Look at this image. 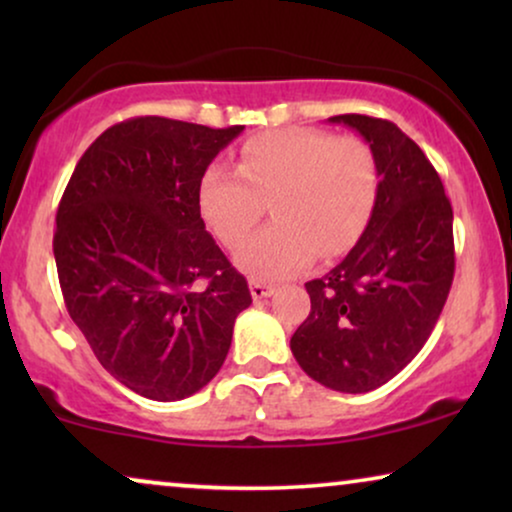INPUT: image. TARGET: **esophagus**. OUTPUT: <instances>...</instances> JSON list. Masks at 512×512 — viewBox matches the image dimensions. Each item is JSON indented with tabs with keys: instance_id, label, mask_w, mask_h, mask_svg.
<instances>
[{
	"instance_id": "34e87169",
	"label": "esophagus",
	"mask_w": 512,
	"mask_h": 512,
	"mask_svg": "<svg viewBox=\"0 0 512 512\" xmlns=\"http://www.w3.org/2000/svg\"><path fill=\"white\" fill-rule=\"evenodd\" d=\"M249 289H251V298L256 300H265V298H270L272 293H275V289H272L270 284H265V282H261V279H251L249 282Z\"/></svg>"
}]
</instances>
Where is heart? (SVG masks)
Returning a JSON list of instances; mask_svg holds the SVG:
<instances>
[{
  "instance_id": "obj_1",
  "label": "heart",
  "mask_w": 512,
  "mask_h": 512,
  "mask_svg": "<svg viewBox=\"0 0 512 512\" xmlns=\"http://www.w3.org/2000/svg\"><path fill=\"white\" fill-rule=\"evenodd\" d=\"M380 170L359 137L314 128H282L251 137L237 153V170L209 165L198 207L212 233L235 247L272 200L275 223L237 249L235 263L251 279L277 282L296 275L314 256L352 249L375 212Z\"/></svg>"
}]
</instances>
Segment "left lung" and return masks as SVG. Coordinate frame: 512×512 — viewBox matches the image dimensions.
I'll use <instances>...</instances> for the list:
<instances>
[{"label": "left lung", "instance_id": "8db88e82", "mask_svg": "<svg viewBox=\"0 0 512 512\" xmlns=\"http://www.w3.org/2000/svg\"><path fill=\"white\" fill-rule=\"evenodd\" d=\"M328 121L366 139L380 191L354 249L305 284L312 310L291 352L324 387L366 394L415 359L443 312L454 279L452 205L429 158L398 125L361 114Z\"/></svg>", "mask_w": 512, "mask_h": 512}]
</instances>
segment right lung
I'll use <instances>...</instances> for the list:
<instances>
[{
  "label": "right lung",
  "instance_id": "obj_1",
  "mask_svg": "<svg viewBox=\"0 0 512 512\" xmlns=\"http://www.w3.org/2000/svg\"><path fill=\"white\" fill-rule=\"evenodd\" d=\"M242 130L130 118L88 146L62 193L53 254L69 317L104 370L151 401L205 387L251 305L198 207L202 174Z\"/></svg>",
  "mask_w": 512,
  "mask_h": 512
}]
</instances>
